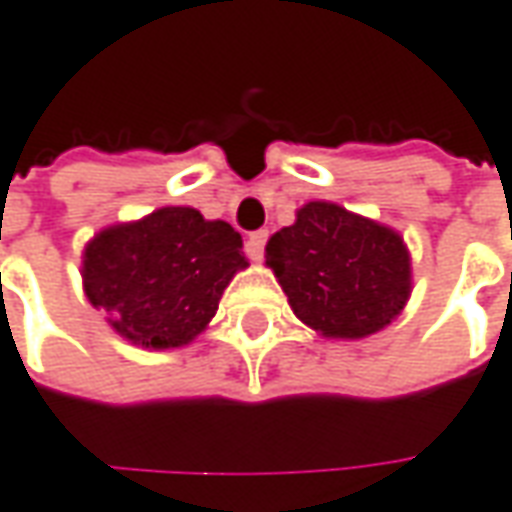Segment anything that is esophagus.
I'll return each instance as SVG.
<instances>
[{"mask_svg":"<svg viewBox=\"0 0 512 512\" xmlns=\"http://www.w3.org/2000/svg\"><path fill=\"white\" fill-rule=\"evenodd\" d=\"M265 242H267V230H256V233H250V236H247V242H245L247 259L259 262V259L265 256Z\"/></svg>","mask_w":512,"mask_h":512,"instance_id":"obj_1","label":"esophagus"}]
</instances>
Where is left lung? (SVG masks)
I'll use <instances>...</instances> for the list:
<instances>
[{"label": "left lung", "mask_w": 512, "mask_h": 512, "mask_svg": "<svg viewBox=\"0 0 512 512\" xmlns=\"http://www.w3.org/2000/svg\"><path fill=\"white\" fill-rule=\"evenodd\" d=\"M267 267L293 313L327 339H364L387 327L410 299L404 239L333 202H307L270 236Z\"/></svg>", "instance_id": "1"}]
</instances>
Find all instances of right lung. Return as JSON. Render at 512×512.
<instances>
[{"label": "right lung", "mask_w": 512, "mask_h": 512, "mask_svg": "<svg viewBox=\"0 0 512 512\" xmlns=\"http://www.w3.org/2000/svg\"><path fill=\"white\" fill-rule=\"evenodd\" d=\"M242 236L196 207H159L139 222L99 230L82 253V285L110 327L139 347L190 344L245 270Z\"/></svg>", "instance_id": "add662e5"}]
</instances>
